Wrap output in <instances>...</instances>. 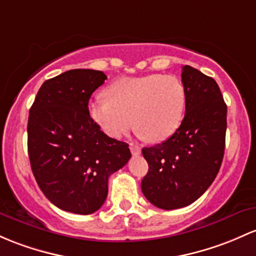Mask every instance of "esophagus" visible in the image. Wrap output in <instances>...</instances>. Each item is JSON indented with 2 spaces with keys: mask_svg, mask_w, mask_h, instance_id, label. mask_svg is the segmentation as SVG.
Masks as SVG:
<instances>
[{
  "mask_svg": "<svg viewBox=\"0 0 256 256\" xmlns=\"http://www.w3.org/2000/svg\"><path fill=\"white\" fill-rule=\"evenodd\" d=\"M130 150H131V153L134 154V156H138V154L141 153V147H138L137 144H134V143H131Z\"/></svg>",
  "mask_w": 256,
  "mask_h": 256,
  "instance_id": "obj_1",
  "label": "esophagus"
}]
</instances>
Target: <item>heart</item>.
I'll use <instances>...</instances> for the list:
<instances>
[{
    "label": "heart",
    "instance_id": "heart-1",
    "mask_svg": "<svg viewBox=\"0 0 256 256\" xmlns=\"http://www.w3.org/2000/svg\"><path fill=\"white\" fill-rule=\"evenodd\" d=\"M106 94L108 100L97 98L90 103L88 114L112 138H122L134 124L142 136L162 142L175 134L184 119L186 91L172 75L120 78Z\"/></svg>",
    "mask_w": 256,
    "mask_h": 256
}]
</instances>
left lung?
I'll use <instances>...</instances> for the list:
<instances>
[{
    "mask_svg": "<svg viewBox=\"0 0 256 256\" xmlns=\"http://www.w3.org/2000/svg\"><path fill=\"white\" fill-rule=\"evenodd\" d=\"M186 113L166 141L144 147L147 175L141 188L160 209L174 210L196 202L212 184L224 159L227 106L212 78L190 66L182 68Z\"/></svg>",
    "mask_w": 256,
    "mask_h": 256,
    "instance_id": "left-lung-1",
    "label": "left lung"
}]
</instances>
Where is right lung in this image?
<instances>
[{
    "mask_svg": "<svg viewBox=\"0 0 256 256\" xmlns=\"http://www.w3.org/2000/svg\"><path fill=\"white\" fill-rule=\"evenodd\" d=\"M100 70L72 69L46 80L29 112L28 152L38 187L50 203L74 214L97 212L108 178L131 158L128 144L100 131L88 114Z\"/></svg>",
    "mask_w": 256,
    "mask_h": 256,
    "instance_id": "right-lung-1",
    "label": "right lung"
}]
</instances>
